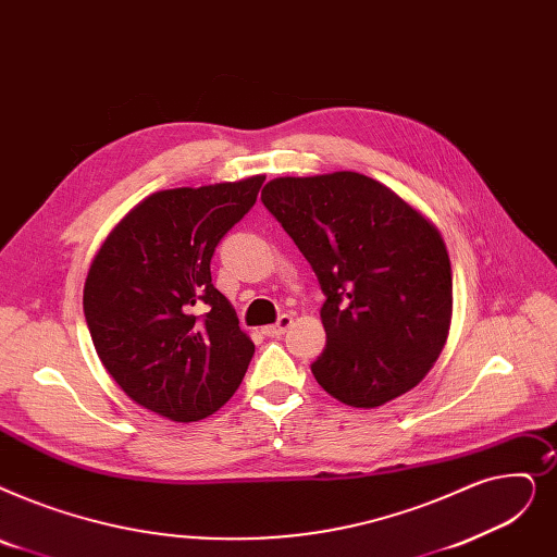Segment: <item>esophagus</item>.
Returning a JSON list of instances; mask_svg holds the SVG:
<instances>
[{
	"instance_id": "esophagus-1",
	"label": "esophagus",
	"mask_w": 557,
	"mask_h": 557,
	"mask_svg": "<svg viewBox=\"0 0 557 557\" xmlns=\"http://www.w3.org/2000/svg\"><path fill=\"white\" fill-rule=\"evenodd\" d=\"M292 325H294V319L288 317V313H284V317H280V321H277L275 325H265V327H263V334L277 338V336H282Z\"/></svg>"
}]
</instances>
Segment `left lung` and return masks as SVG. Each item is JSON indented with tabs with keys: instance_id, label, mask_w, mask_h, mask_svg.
I'll return each mask as SVG.
<instances>
[{
	"instance_id": "left-lung-1",
	"label": "left lung",
	"mask_w": 557,
	"mask_h": 557,
	"mask_svg": "<svg viewBox=\"0 0 557 557\" xmlns=\"http://www.w3.org/2000/svg\"><path fill=\"white\" fill-rule=\"evenodd\" d=\"M261 200L325 294L317 382L364 409L414 389L442 355L453 317L450 259L437 225L352 171L277 177Z\"/></svg>"
}]
</instances>
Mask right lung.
I'll return each mask as SVG.
<instances>
[{"instance_id":"1","label":"right lung","mask_w":557,"mask_h":557,"mask_svg":"<svg viewBox=\"0 0 557 557\" xmlns=\"http://www.w3.org/2000/svg\"><path fill=\"white\" fill-rule=\"evenodd\" d=\"M263 180L157 190L92 257L84 284L92 346L120 389L159 417L190 423L213 414L248 371L255 344L209 263Z\"/></svg>"}]
</instances>
